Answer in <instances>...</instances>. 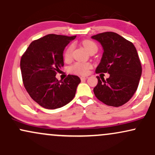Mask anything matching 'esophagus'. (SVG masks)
<instances>
[{"mask_svg":"<svg viewBox=\"0 0 155 155\" xmlns=\"http://www.w3.org/2000/svg\"><path fill=\"white\" fill-rule=\"evenodd\" d=\"M88 78L87 76H81V81H84V80H86Z\"/></svg>","mask_w":155,"mask_h":155,"instance_id":"1","label":"esophagus"}]
</instances>
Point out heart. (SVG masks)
<instances>
[{
    "label": "heart",
    "instance_id": "1",
    "mask_svg": "<svg viewBox=\"0 0 155 155\" xmlns=\"http://www.w3.org/2000/svg\"><path fill=\"white\" fill-rule=\"evenodd\" d=\"M84 47L85 48L87 51H90L92 49H97V46L94 42L91 41H84L82 42ZM73 51V46H70L66 49L64 52V58L65 60H69L71 58V54ZM91 68V65L90 63H74L72 66L70 67V71L78 75H84L89 72V70Z\"/></svg>",
    "mask_w": 155,
    "mask_h": 155
}]
</instances>
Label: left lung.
Returning a JSON list of instances; mask_svg holds the SVG:
<instances>
[{
  "mask_svg": "<svg viewBox=\"0 0 155 155\" xmlns=\"http://www.w3.org/2000/svg\"><path fill=\"white\" fill-rule=\"evenodd\" d=\"M104 49L96 74L108 73L109 77L98 80L93 89L97 99L108 106L119 107L129 101L138 88L142 68L132 42L114 32L92 35Z\"/></svg>",
  "mask_w": 155,
  "mask_h": 155,
  "instance_id": "8db88e82",
  "label": "left lung"
}]
</instances>
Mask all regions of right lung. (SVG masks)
Instances as JSON below:
<instances>
[{
	"instance_id": "add662e5",
	"label": "right lung",
	"mask_w": 155,
	"mask_h": 155,
	"mask_svg": "<svg viewBox=\"0 0 155 155\" xmlns=\"http://www.w3.org/2000/svg\"><path fill=\"white\" fill-rule=\"evenodd\" d=\"M76 37L47 35L33 41L21 58L25 88L42 107L47 109L63 107L75 96L81 81L79 76L68 75L63 81H58L55 76L64 65V49Z\"/></svg>"
}]
</instances>
